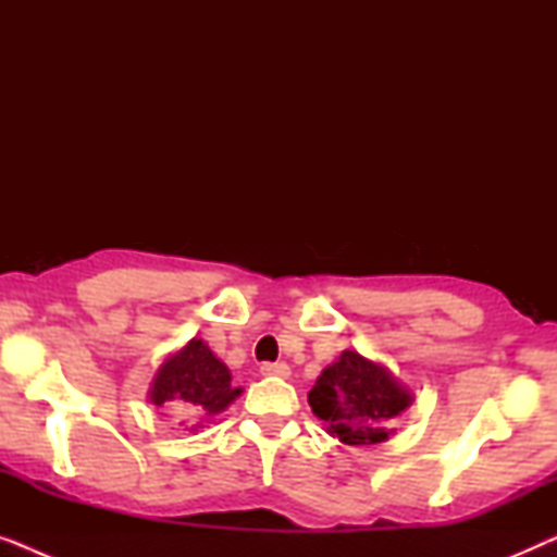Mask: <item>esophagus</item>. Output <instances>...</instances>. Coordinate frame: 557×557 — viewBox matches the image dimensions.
<instances>
[{
  "label": "esophagus",
  "instance_id": "obj_1",
  "mask_svg": "<svg viewBox=\"0 0 557 557\" xmlns=\"http://www.w3.org/2000/svg\"><path fill=\"white\" fill-rule=\"evenodd\" d=\"M261 372L269 377H288V364L286 362H263Z\"/></svg>",
  "mask_w": 557,
  "mask_h": 557
}]
</instances>
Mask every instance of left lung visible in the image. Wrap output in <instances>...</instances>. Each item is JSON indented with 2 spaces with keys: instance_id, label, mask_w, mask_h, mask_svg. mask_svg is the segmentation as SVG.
Returning <instances> with one entry per match:
<instances>
[{
  "instance_id": "1",
  "label": "left lung",
  "mask_w": 557,
  "mask_h": 557,
  "mask_svg": "<svg viewBox=\"0 0 557 557\" xmlns=\"http://www.w3.org/2000/svg\"><path fill=\"white\" fill-rule=\"evenodd\" d=\"M410 393L383 364L345 349L309 393V406L342 444L370 446L387 438L385 423L410 406Z\"/></svg>"
}]
</instances>
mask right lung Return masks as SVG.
<instances>
[{
	"label": "right lung",
	"mask_w": 557,
	"mask_h": 557,
	"mask_svg": "<svg viewBox=\"0 0 557 557\" xmlns=\"http://www.w3.org/2000/svg\"><path fill=\"white\" fill-rule=\"evenodd\" d=\"M238 395L240 387L231 385V370L202 339H193L159 368L149 398L177 418H193L215 416Z\"/></svg>",
	"instance_id": "right-lung-1"
}]
</instances>
